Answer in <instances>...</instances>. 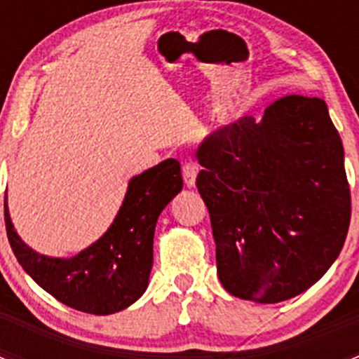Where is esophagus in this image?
Wrapping results in <instances>:
<instances>
[{
	"label": "esophagus",
	"instance_id": "1",
	"mask_svg": "<svg viewBox=\"0 0 359 359\" xmlns=\"http://www.w3.org/2000/svg\"><path fill=\"white\" fill-rule=\"evenodd\" d=\"M198 172H200V165H198L194 159H187V161L184 163L182 177H184V182H186V186L193 187L194 184H196Z\"/></svg>",
	"mask_w": 359,
	"mask_h": 359
}]
</instances>
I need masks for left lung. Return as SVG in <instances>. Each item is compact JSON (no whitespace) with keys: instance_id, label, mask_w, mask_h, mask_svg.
<instances>
[{"instance_id":"8db88e82","label":"left lung","mask_w":359,"mask_h":359,"mask_svg":"<svg viewBox=\"0 0 359 359\" xmlns=\"http://www.w3.org/2000/svg\"><path fill=\"white\" fill-rule=\"evenodd\" d=\"M217 273L231 295L260 304L313 287L346 241L351 191L325 100L287 95L210 133L196 153Z\"/></svg>"}]
</instances>
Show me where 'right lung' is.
I'll return each instance as SVG.
<instances>
[{"label": "right lung", "mask_w": 359, "mask_h": 359, "mask_svg": "<svg viewBox=\"0 0 359 359\" xmlns=\"http://www.w3.org/2000/svg\"><path fill=\"white\" fill-rule=\"evenodd\" d=\"M180 189V163L173 158L135 175L107 233L71 259L29 248L13 229L5 200L6 236L20 266L43 290L72 309L106 316L146 292L158 217Z\"/></svg>", "instance_id": "right-lung-1"}]
</instances>
